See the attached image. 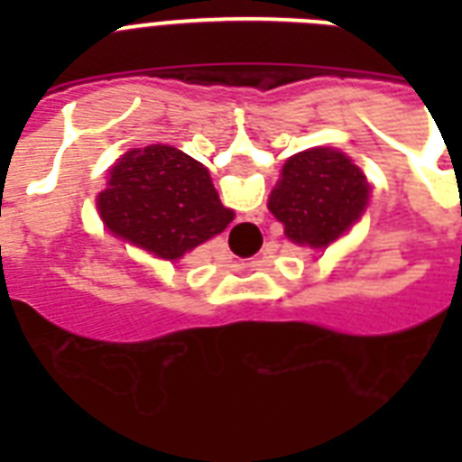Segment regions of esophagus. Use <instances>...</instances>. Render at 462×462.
<instances>
[{"label":"esophagus","instance_id":"34e87169","mask_svg":"<svg viewBox=\"0 0 462 462\" xmlns=\"http://www.w3.org/2000/svg\"><path fill=\"white\" fill-rule=\"evenodd\" d=\"M249 220H252V225H259L261 217H249Z\"/></svg>","mask_w":462,"mask_h":462}]
</instances>
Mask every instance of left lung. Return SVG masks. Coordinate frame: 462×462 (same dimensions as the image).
Segmentation results:
<instances>
[{"label":"left lung","instance_id":"1","mask_svg":"<svg viewBox=\"0 0 462 462\" xmlns=\"http://www.w3.org/2000/svg\"><path fill=\"white\" fill-rule=\"evenodd\" d=\"M369 203L365 172L336 148H309L282 165L268 210L297 246L326 249L357 223Z\"/></svg>","mask_w":462,"mask_h":462}]
</instances>
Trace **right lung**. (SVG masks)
<instances>
[{"label":"right lung","mask_w":462,"mask_h":462,"mask_svg":"<svg viewBox=\"0 0 462 462\" xmlns=\"http://www.w3.org/2000/svg\"><path fill=\"white\" fill-rule=\"evenodd\" d=\"M97 210L117 237L177 261L232 223L208 170L172 146L132 148L112 167Z\"/></svg>","instance_id":"right-lung-1"}]
</instances>
